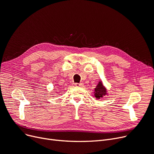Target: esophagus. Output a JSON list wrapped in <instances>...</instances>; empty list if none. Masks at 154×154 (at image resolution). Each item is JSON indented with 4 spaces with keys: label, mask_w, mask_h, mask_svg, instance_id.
Here are the masks:
<instances>
[{
    "label": "esophagus",
    "mask_w": 154,
    "mask_h": 154,
    "mask_svg": "<svg viewBox=\"0 0 154 154\" xmlns=\"http://www.w3.org/2000/svg\"><path fill=\"white\" fill-rule=\"evenodd\" d=\"M75 86L76 87H82V86H83V84H82V83H80V84L75 83Z\"/></svg>",
    "instance_id": "1"
}]
</instances>
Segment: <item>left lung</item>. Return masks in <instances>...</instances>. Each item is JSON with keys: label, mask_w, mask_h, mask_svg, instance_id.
<instances>
[{"label": "left lung", "mask_w": 154, "mask_h": 154, "mask_svg": "<svg viewBox=\"0 0 154 154\" xmlns=\"http://www.w3.org/2000/svg\"><path fill=\"white\" fill-rule=\"evenodd\" d=\"M94 94L96 100H99L101 98H103V96L109 95L106 88L104 86L101 80H100L97 86L94 89Z\"/></svg>", "instance_id": "left-lung-1"}]
</instances>
